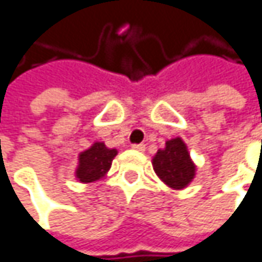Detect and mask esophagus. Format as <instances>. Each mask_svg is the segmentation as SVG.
Segmentation results:
<instances>
[{
    "label": "esophagus",
    "instance_id": "34e87169",
    "mask_svg": "<svg viewBox=\"0 0 262 262\" xmlns=\"http://www.w3.org/2000/svg\"><path fill=\"white\" fill-rule=\"evenodd\" d=\"M133 149L137 151H144L146 150V144L140 143V144H133Z\"/></svg>",
    "mask_w": 262,
    "mask_h": 262
}]
</instances>
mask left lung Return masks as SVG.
Here are the masks:
<instances>
[{"instance_id": "left-lung-1", "label": "left lung", "mask_w": 262, "mask_h": 262, "mask_svg": "<svg viewBox=\"0 0 262 262\" xmlns=\"http://www.w3.org/2000/svg\"><path fill=\"white\" fill-rule=\"evenodd\" d=\"M151 165L161 181L174 190L186 189L196 176V165L181 137L168 140L153 156Z\"/></svg>"}]
</instances>
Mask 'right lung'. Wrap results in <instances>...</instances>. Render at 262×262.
I'll list each match as a JSON object with an SVG mask.
<instances>
[{
    "mask_svg": "<svg viewBox=\"0 0 262 262\" xmlns=\"http://www.w3.org/2000/svg\"><path fill=\"white\" fill-rule=\"evenodd\" d=\"M118 155L116 149H109L103 141L93 143L78 156L75 178L81 183H94L109 172L112 161Z\"/></svg>",
    "mask_w": 262,
    "mask_h": 262,
    "instance_id": "1",
    "label": "right lung"
}]
</instances>
